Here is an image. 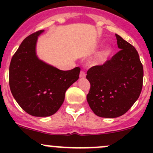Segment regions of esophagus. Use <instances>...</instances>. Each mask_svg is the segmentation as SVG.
Instances as JSON below:
<instances>
[{
    "mask_svg": "<svg viewBox=\"0 0 153 153\" xmlns=\"http://www.w3.org/2000/svg\"><path fill=\"white\" fill-rule=\"evenodd\" d=\"M80 78H85L86 77V73L84 72V71H81L80 72Z\"/></svg>",
    "mask_w": 153,
    "mask_h": 153,
    "instance_id": "obj_1",
    "label": "esophagus"
}]
</instances>
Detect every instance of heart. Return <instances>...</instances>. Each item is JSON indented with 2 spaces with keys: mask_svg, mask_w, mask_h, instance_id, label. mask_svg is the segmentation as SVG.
Instances as JSON below:
<instances>
[{
  "mask_svg": "<svg viewBox=\"0 0 153 153\" xmlns=\"http://www.w3.org/2000/svg\"><path fill=\"white\" fill-rule=\"evenodd\" d=\"M111 52H112V47H109V46H106L94 58V59L92 61V64L93 65H98V64H102L107 59V58L110 55Z\"/></svg>",
  "mask_w": 153,
  "mask_h": 153,
  "instance_id": "b5f03b06",
  "label": "heart"
}]
</instances>
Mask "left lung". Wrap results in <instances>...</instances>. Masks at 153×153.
<instances>
[{"mask_svg": "<svg viewBox=\"0 0 153 153\" xmlns=\"http://www.w3.org/2000/svg\"><path fill=\"white\" fill-rule=\"evenodd\" d=\"M115 36L119 52L86 73L90 83L86 100L94 113L102 118L126 113L138 100L143 86V69L138 52L120 35Z\"/></svg>", "mask_w": 153, "mask_h": 153, "instance_id": "obj_1", "label": "left lung"}]
</instances>
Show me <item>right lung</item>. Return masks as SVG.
<instances>
[{
    "label": "right lung",
    "mask_w": 153,
    "mask_h": 153,
    "mask_svg": "<svg viewBox=\"0 0 153 153\" xmlns=\"http://www.w3.org/2000/svg\"><path fill=\"white\" fill-rule=\"evenodd\" d=\"M44 30L29 35L11 60L10 86L12 95L26 112L35 117L55 114L63 104L65 92L79 78L80 69L63 71L39 59L38 38Z\"/></svg>",
    "instance_id": "add662e5"
}]
</instances>
